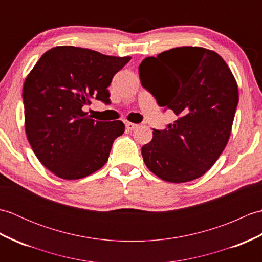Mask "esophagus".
Here are the masks:
<instances>
[{
	"label": "esophagus",
	"mask_w": 262,
	"mask_h": 262,
	"mask_svg": "<svg viewBox=\"0 0 262 262\" xmlns=\"http://www.w3.org/2000/svg\"><path fill=\"white\" fill-rule=\"evenodd\" d=\"M137 127L136 124H133V122H126V129L127 130H134Z\"/></svg>",
	"instance_id": "34e87169"
}]
</instances>
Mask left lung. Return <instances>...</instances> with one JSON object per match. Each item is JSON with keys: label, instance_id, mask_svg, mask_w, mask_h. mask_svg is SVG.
I'll use <instances>...</instances> for the list:
<instances>
[{"label": "left lung", "instance_id": "8db88e82", "mask_svg": "<svg viewBox=\"0 0 262 262\" xmlns=\"http://www.w3.org/2000/svg\"><path fill=\"white\" fill-rule=\"evenodd\" d=\"M143 88L160 107L178 116L142 147L154 174L181 183L205 174L224 151L238 102L236 81L219 54L202 47H178L141 63Z\"/></svg>", "mask_w": 262, "mask_h": 262}]
</instances>
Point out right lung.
Returning <instances> with one entry per match:
<instances>
[{"label": "right lung", "instance_id": "right-lung-1", "mask_svg": "<svg viewBox=\"0 0 262 262\" xmlns=\"http://www.w3.org/2000/svg\"><path fill=\"white\" fill-rule=\"evenodd\" d=\"M132 57L57 46L28 74L22 98L27 138L46 169L66 180L101 169L124 122L91 119L83 107L93 99L110 103L108 86Z\"/></svg>", "mask_w": 262, "mask_h": 262}]
</instances>
